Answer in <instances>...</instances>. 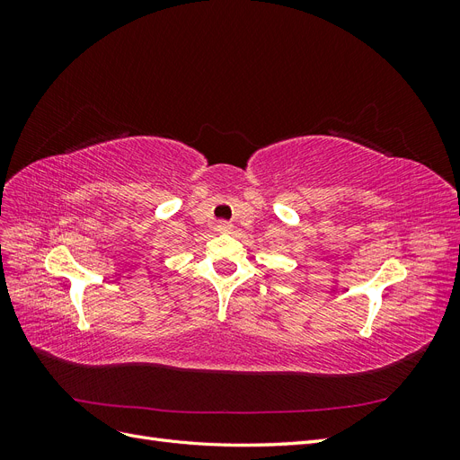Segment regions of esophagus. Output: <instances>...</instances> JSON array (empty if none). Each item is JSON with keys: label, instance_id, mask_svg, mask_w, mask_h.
<instances>
[{"label": "esophagus", "instance_id": "esophagus-1", "mask_svg": "<svg viewBox=\"0 0 460 460\" xmlns=\"http://www.w3.org/2000/svg\"><path fill=\"white\" fill-rule=\"evenodd\" d=\"M230 230H232V225H230V222H226V220H222V222H218V225H217V232L226 234Z\"/></svg>", "mask_w": 460, "mask_h": 460}]
</instances>
